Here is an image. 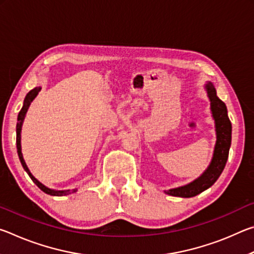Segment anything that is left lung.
Wrapping results in <instances>:
<instances>
[{
    "label": "left lung",
    "instance_id": "8db88e82",
    "mask_svg": "<svg viewBox=\"0 0 254 254\" xmlns=\"http://www.w3.org/2000/svg\"><path fill=\"white\" fill-rule=\"evenodd\" d=\"M205 88L210 101V111H212L215 121V131H216V143H215L212 161H210L208 168L204 171V174L195 179L194 182L182 187L165 190L166 194L170 196L188 198V197H194L206 190L220 177L222 171L224 170L227 158H229L232 139V124L227 117L226 105L217 97L216 89L210 81L206 84Z\"/></svg>",
    "mask_w": 254,
    "mask_h": 254
}]
</instances>
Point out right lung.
<instances>
[{
	"mask_svg": "<svg viewBox=\"0 0 254 254\" xmlns=\"http://www.w3.org/2000/svg\"><path fill=\"white\" fill-rule=\"evenodd\" d=\"M40 89H41V87L39 86V87H36V88L31 89V91H30L27 94V96H25V98H24L22 109H21V111L19 112L18 124H16V149H18V156H19V159L21 161V165H22V167H23V169L27 171L29 177L33 180V183L36 184L42 191L46 192V194H48V195H51V196L69 195V194H71V192H75L77 189H72V190H70V189H68V190H56V189H51V188H48L47 186H45L44 184H41L39 180L36 179V177H33V175L30 173L27 163H25V161H24L22 152H21V128H22V124H23V121H24L25 114H27V112L29 110V106H30V104H31V102L34 100V98H36V96L38 95V93L40 92Z\"/></svg>",
	"mask_w": 254,
	"mask_h": 254,
	"instance_id": "1",
	"label": "right lung"
}]
</instances>
